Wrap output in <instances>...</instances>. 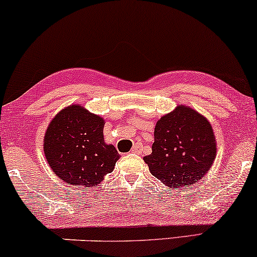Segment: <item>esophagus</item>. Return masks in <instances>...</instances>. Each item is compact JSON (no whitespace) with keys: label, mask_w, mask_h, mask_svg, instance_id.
<instances>
[{"label":"esophagus","mask_w":257,"mask_h":257,"mask_svg":"<svg viewBox=\"0 0 257 257\" xmlns=\"http://www.w3.org/2000/svg\"><path fill=\"white\" fill-rule=\"evenodd\" d=\"M141 151H143V145H141V144H135V145L133 146L132 149L133 153H140Z\"/></svg>","instance_id":"1"}]
</instances>
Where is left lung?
I'll list each match as a JSON object with an SVG mask.
<instances>
[{
    "label": "left lung",
    "instance_id": "obj_1",
    "mask_svg": "<svg viewBox=\"0 0 257 257\" xmlns=\"http://www.w3.org/2000/svg\"><path fill=\"white\" fill-rule=\"evenodd\" d=\"M215 156L216 143L210 123L192 108L179 105L157 122L152 153L144 161L153 176L179 190L202 179Z\"/></svg>",
    "mask_w": 257,
    "mask_h": 257
}]
</instances>
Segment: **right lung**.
<instances>
[{
    "instance_id": "1",
    "label": "right lung",
    "mask_w": 257,
    "mask_h": 257,
    "mask_svg": "<svg viewBox=\"0 0 257 257\" xmlns=\"http://www.w3.org/2000/svg\"><path fill=\"white\" fill-rule=\"evenodd\" d=\"M104 119L79 105L60 111L44 135V155L52 170L71 186L95 187L120 156L104 141Z\"/></svg>"
}]
</instances>
